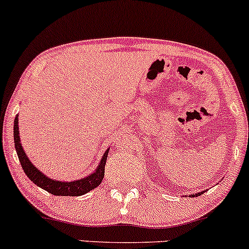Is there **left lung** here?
<instances>
[{
    "label": "left lung",
    "mask_w": 249,
    "mask_h": 249,
    "mask_svg": "<svg viewBox=\"0 0 249 249\" xmlns=\"http://www.w3.org/2000/svg\"><path fill=\"white\" fill-rule=\"evenodd\" d=\"M203 192H205V191H203ZM203 192H201V193H195V194H191V195H189V197H196V196H200V195L202 194Z\"/></svg>",
    "instance_id": "1"
}]
</instances>
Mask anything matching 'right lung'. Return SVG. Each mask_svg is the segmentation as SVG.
I'll use <instances>...</instances> for the list:
<instances>
[{
    "label": "right lung",
    "mask_w": 249,
    "mask_h": 249,
    "mask_svg": "<svg viewBox=\"0 0 249 249\" xmlns=\"http://www.w3.org/2000/svg\"><path fill=\"white\" fill-rule=\"evenodd\" d=\"M14 142H15V149L18 153L19 163H21L27 177L36 186L50 193V194L57 195V196H81V195L87 194L88 192L93 191L102 182L109 148L102 155L99 166L96 167L94 172H91V174L74 181H61L47 177L28 158L21 143V136H19L18 130V115H16L15 121H14Z\"/></svg>",
    "instance_id": "right-lung-1"
}]
</instances>
